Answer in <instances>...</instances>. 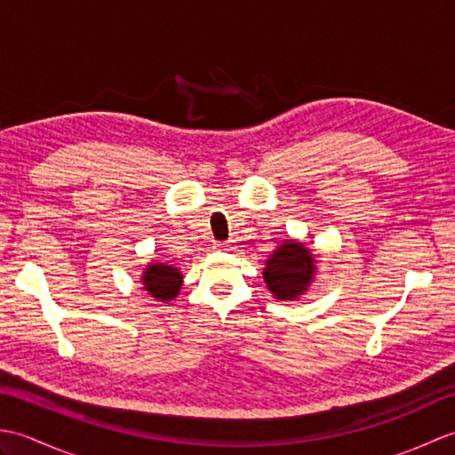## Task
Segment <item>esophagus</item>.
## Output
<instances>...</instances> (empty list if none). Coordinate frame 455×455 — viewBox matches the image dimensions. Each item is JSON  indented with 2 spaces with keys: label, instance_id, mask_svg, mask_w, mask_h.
<instances>
[{
  "label": "esophagus",
  "instance_id": "obj_1",
  "mask_svg": "<svg viewBox=\"0 0 455 455\" xmlns=\"http://www.w3.org/2000/svg\"><path fill=\"white\" fill-rule=\"evenodd\" d=\"M215 248H219V250H233V244H230V243H217Z\"/></svg>",
  "mask_w": 455,
  "mask_h": 455
}]
</instances>
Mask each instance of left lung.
<instances>
[{
	"label": "left lung",
	"instance_id": "8db88e82",
	"mask_svg": "<svg viewBox=\"0 0 455 455\" xmlns=\"http://www.w3.org/2000/svg\"><path fill=\"white\" fill-rule=\"evenodd\" d=\"M264 282L269 293L279 301L301 299L316 275V256L311 248L295 238L282 240L262 269Z\"/></svg>",
	"mask_w": 455,
	"mask_h": 455
}]
</instances>
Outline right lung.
I'll return each mask as SVG.
<instances>
[{"label": "right lung", "mask_w": 455, "mask_h": 455, "mask_svg": "<svg viewBox=\"0 0 455 455\" xmlns=\"http://www.w3.org/2000/svg\"><path fill=\"white\" fill-rule=\"evenodd\" d=\"M142 289L156 301L168 303L180 295L183 274L180 267L166 262H150L140 275Z\"/></svg>", "instance_id": "add662e5"}]
</instances>
